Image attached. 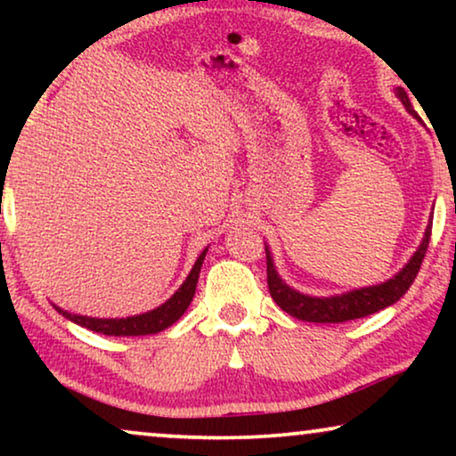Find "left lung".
Returning <instances> with one entry per match:
<instances>
[{"mask_svg": "<svg viewBox=\"0 0 456 456\" xmlns=\"http://www.w3.org/2000/svg\"><path fill=\"white\" fill-rule=\"evenodd\" d=\"M395 93L403 102L404 108L409 110V114H413L417 118L413 105L409 102L407 91H404L403 86H396ZM429 236H432V220H429L421 245L417 247L413 257L407 261V265H404L395 278L386 280L382 284L367 286V289L342 292V295L336 297H309L290 289V286L278 276L270 247H265L267 289H270V295L273 301L278 303V307L284 309L289 315L297 317V320L314 323H340L348 320H359V317L371 315L376 314V311L390 307V305H395L398 298L409 290V286L413 284V280L417 278V272H419L423 257H426Z\"/></svg>", "mask_w": 456, "mask_h": 456, "instance_id": "8db88e82", "label": "left lung"}]
</instances>
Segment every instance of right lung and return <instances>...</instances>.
<instances>
[{"label": "right lung", "mask_w": 456, "mask_h": 456, "mask_svg": "<svg viewBox=\"0 0 456 456\" xmlns=\"http://www.w3.org/2000/svg\"><path fill=\"white\" fill-rule=\"evenodd\" d=\"M205 253L208 248H203V253L199 255L195 265L186 280L183 282V286L174 292V295L167 298L164 305H159L158 309L147 311V314L141 315H133V317H120V320H102V317H86V315H74L68 314V311L55 307L60 311L66 320H70L78 326H83L86 330H93V332L105 334V336H147V334H158L161 330L170 328L174 322H178L180 317L195 297L197 290V280H199V272H201Z\"/></svg>", "instance_id": "add662e5"}]
</instances>
